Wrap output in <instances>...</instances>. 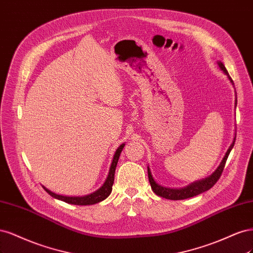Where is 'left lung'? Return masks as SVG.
<instances>
[{
	"label": "left lung",
	"mask_w": 253,
	"mask_h": 253,
	"mask_svg": "<svg viewBox=\"0 0 253 253\" xmlns=\"http://www.w3.org/2000/svg\"><path fill=\"white\" fill-rule=\"evenodd\" d=\"M217 65L219 69H221L225 75L227 76L228 80L230 81V83L232 85L233 84V81L231 80V78L229 77V75H228V71L226 69V67L224 66V64L221 62V61H217ZM234 87V86H233ZM236 94V92H235ZM236 96V95H235ZM235 107H236V104H238V100H236L235 97ZM235 133H234V137H233V141L231 143V145L229 146V148H228L225 157L223 158L222 162L219 163L218 167L214 170V172L212 174H210L209 176L205 177V178H202V180L200 181H195L189 185H187L186 187H183V188H167V187H164V186H161L160 184H158L156 182V180H154L152 174H151V170L149 168V166L147 167V170H148V178H149V183L151 185V188L153 190V192L156 193L157 195H159V197H162V198H165L167 200H173V201H177V200H185V199H189V198H192V197H195V195H198L200 193H203L205 192L207 190H209L211 187H213V185L217 182V180L219 178V176H221L222 172H223V169L225 167V164H226V161L228 159V156H229V153L231 151V149L233 148L234 146V142H235Z\"/></svg>",
	"instance_id": "1"
}]
</instances>
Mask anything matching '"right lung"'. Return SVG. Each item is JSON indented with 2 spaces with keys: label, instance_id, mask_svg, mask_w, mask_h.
<instances>
[{
  "label": "right lung",
  "instance_id": "1",
  "mask_svg": "<svg viewBox=\"0 0 253 253\" xmlns=\"http://www.w3.org/2000/svg\"><path fill=\"white\" fill-rule=\"evenodd\" d=\"M124 146H125V144H121L118 147V149L116 150V153H115V156H113V159L111 162L107 177H106L104 184L94 192H92L90 194H87V195H83V197H67V195L56 194V193L52 192L51 190L47 189L45 186H43V188L47 191V193H49L52 198L61 200L65 203L72 204V205H80V206L93 205V204L104 201L105 199H107L109 197V194L111 193L113 181H115V173H116V168L118 165V161L121 156L122 150H123V148H124Z\"/></svg>",
  "mask_w": 253,
  "mask_h": 253
}]
</instances>
